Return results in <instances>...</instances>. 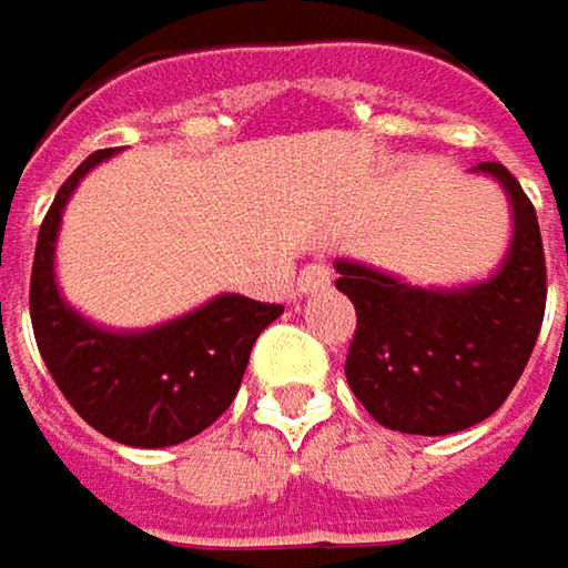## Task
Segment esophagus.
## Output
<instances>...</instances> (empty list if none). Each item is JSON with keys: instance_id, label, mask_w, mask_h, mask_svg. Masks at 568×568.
Here are the masks:
<instances>
[{"instance_id": "esophagus-1", "label": "esophagus", "mask_w": 568, "mask_h": 568, "mask_svg": "<svg viewBox=\"0 0 568 568\" xmlns=\"http://www.w3.org/2000/svg\"><path fill=\"white\" fill-rule=\"evenodd\" d=\"M331 284V268L325 262H312L306 265L300 277H296V291L300 293H315V291H325Z\"/></svg>"}]
</instances>
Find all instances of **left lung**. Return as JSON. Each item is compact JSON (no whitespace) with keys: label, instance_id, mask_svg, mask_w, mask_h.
<instances>
[{"label":"left lung","instance_id":"obj_1","mask_svg":"<svg viewBox=\"0 0 568 568\" xmlns=\"http://www.w3.org/2000/svg\"><path fill=\"white\" fill-rule=\"evenodd\" d=\"M475 174L504 186L513 237L500 268L459 287H418L356 258H337V291L356 306L346 382L378 425L444 437L494 416L535 349L547 268L535 205L500 162Z\"/></svg>","mask_w":568,"mask_h":568}]
</instances>
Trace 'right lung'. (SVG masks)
<instances>
[{"label": "right lung", "mask_w": 568, "mask_h": 568, "mask_svg": "<svg viewBox=\"0 0 568 568\" xmlns=\"http://www.w3.org/2000/svg\"><path fill=\"white\" fill-rule=\"evenodd\" d=\"M118 150L87 155L45 212L30 275V322L49 375L99 435L159 450L205 432L237 397L250 349L284 306L219 293L200 310L140 331L90 322L59 291L55 243L78 184Z\"/></svg>", "instance_id": "1"}]
</instances>
